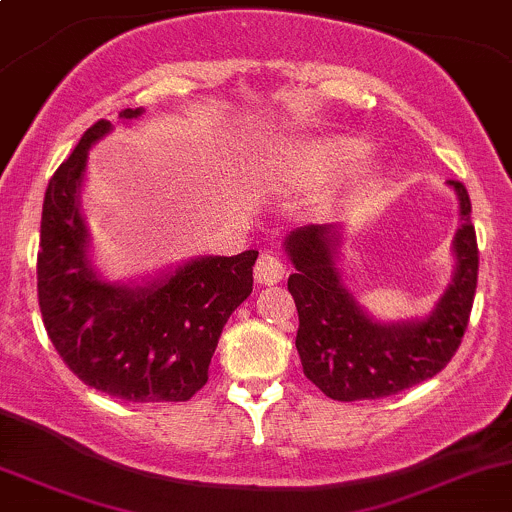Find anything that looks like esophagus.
<instances>
[{"instance_id": "obj_1", "label": "esophagus", "mask_w": 512, "mask_h": 512, "mask_svg": "<svg viewBox=\"0 0 512 512\" xmlns=\"http://www.w3.org/2000/svg\"><path fill=\"white\" fill-rule=\"evenodd\" d=\"M286 274V265L272 252H262L255 262V279L260 284H277Z\"/></svg>"}]
</instances>
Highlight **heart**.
<instances>
[{
    "mask_svg": "<svg viewBox=\"0 0 512 512\" xmlns=\"http://www.w3.org/2000/svg\"><path fill=\"white\" fill-rule=\"evenodd\" d=\"M364 153V143L352 136H333V138H318L308 140V143H299L296 148L286 150L274 160H269V170L277 177L286 179V182H316V179L325 177L330 172H338L347 167L340 179V189L345 194L355 192L369 179L374 172V165L369 160H358Z\"/></svg>",
    "mask_w": 512,
    "mask_h": 512,
    "instance_id": "heart-1",
    "label": "heart"
}]
</instances>
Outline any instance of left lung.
<instances>
[{"label":"left lung","mask_w":512,"mask_h":512,"mask_svg":"<svg viewBox=\"0 0 512 512\" xmlns=\"http://www.w3.org/2000/svg\"><path fill=\"white\" fill-rule=\"evenodd\" d=\"M459 201L452 240L454 272L440 299L423 316L386 320L369 313L347 289L340 267L345 228L338 223L294 228L284 252L294 265L289 291L299 311L303 374L333 401H364L432 379L457 352L469 323L479 274V247L471 226V201L462 182L449 179Z\"/></svg>","instance_id":"left-lung-1"}]
</instances>
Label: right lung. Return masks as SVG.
<instances>
[{
  "mask_svg": "<svg viewBox=\"0 0 512 512\" xmlns=\"http://www.w3.org/2000/svg\"><path fill=\"white\" fill-rule=\"evenodd\" d=\"M145 114L119 111L121 123ZM114 131L101 119L48 182L38 250V303L48 338L87 386L133 403L189 401L230 313L252 294L257 250L196 255L155 274L111 282L94 262L82 213L89 150Z\"/></svg>",
  "mask_w": 512,
  "mask_h": 512,
  "instance_id": "1",
  "label": "right lung"
}]
</instances>
